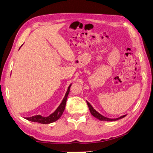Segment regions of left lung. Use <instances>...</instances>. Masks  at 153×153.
Wrapping results in <instances>:
<instances>
[{
  "instance_id": "obj_1",
  "label": "left lung",
  "mask_w": 153,
  "mask_h": 153,
  "mask_svg": "<svg viewBox=\"0 0 153 153\" xmlns=\"http://www.w3.org/2000/svg\"><path fill=\"white\" fill-rule=\"evenodd\" d=\"M87 104H88V105L89 109H90V112H91V115L94 116L95 118H98V120H104V121H115V120H119V119L123 118L125 117V116H126V115L122 116H120V117H119V118H108L105 117V116H104L101 115L100 114L97 112V111H96V110H94V108H93L92 106H91V104H90V103H89L88 102H87Z\"/></svg>"
}]
</instances>
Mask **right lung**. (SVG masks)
Wrapping results in <instances>:
<instances>
[{
    "instance_id": "add662e5",
    "label": "right lung",
    "mask_w": 153,
    "mask_h": 153,
    "mask_svg": "<svg viewBox=\"0 0 153 153\" xmlns=\"http://www.w3.org/2000/svg\"><path fill=\"white\" fill-rule=\"evenodd\" d=\"M71 85V84L69 85V86L68 87L67 92H66L65 97L63 98L62 103L60 104L59 107L57 108L56 110H55L53 113H52L51 115H49V116H48V117H43V116H41V115H37V116H31V117L25 118V119H27V120H28L29 121L34 122V123H39L41 124H49L57 120L58 119L62 116L63 111L65 110L66 102H67L68 96L69 93V89H70Z\"/></svg>"
}]
</instances>
